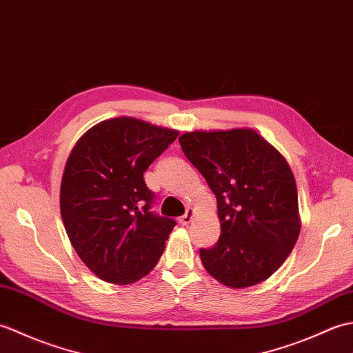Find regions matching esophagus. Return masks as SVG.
<instances>
[{
	"instance_id": "34e87169",
	"label": "esophagus",
	"mask_w": 353,
	"mask_h": 353,
	"mask_svg": "<svg viewBox=\"0 0 353 353\" xmlns=\"http://www.w3.org/2000/svg\"><path fill=\"white\" fill-rule=\"evenodd\" d=\"M192 216H194V209L192 208H188L186 209V212L181 216V219H179V223L181 224H190L191 223V220H192Z\"/></svg>"
}]
</instances>
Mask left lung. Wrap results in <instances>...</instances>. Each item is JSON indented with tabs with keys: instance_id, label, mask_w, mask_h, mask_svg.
<instances>
[{
	"instance_id": "obj_1",
	"label": "left lung",
	"mask_w": 353,
	"mask_h": 353,
	"mask_svg": "<svg viewBox=\"0 0 353 353\" xmlns=\"http://www.w3.org/2000/svg\"><path fill=\"white\" fill-rule=\"evenodd\" d=\"M179 142L216 197L221 235L211 249H200L205 268L232 288L265 281L301 232L297 186L287 161L250 129L197 130Z\"/></svg>"
}]
</instances>
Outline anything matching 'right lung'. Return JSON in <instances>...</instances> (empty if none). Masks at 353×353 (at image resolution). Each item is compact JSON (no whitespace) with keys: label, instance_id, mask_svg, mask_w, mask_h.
<instances>
[{"label":"right lung","instance_id":"right-lung-1","mask_svg":"<svg viewBox=\"0 0 353 353\" xmlns=\"http://www.w3.org/2000/svg\"><path fill=\"white\" fill-rule=\"evenodd\" d=\"M179 132L134 118L89 129L66 161L61 214L80 259L112 283H132L159 261L176 220L152 211L144 172Z\"/></svg>","mask_w":353,"mask_h":353}]
</instances>
